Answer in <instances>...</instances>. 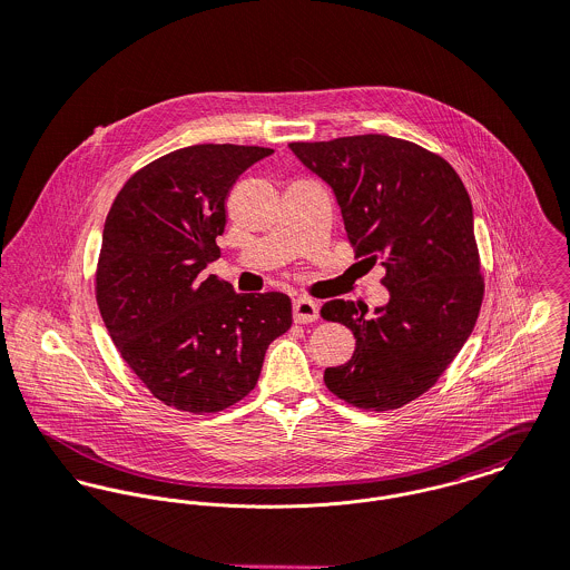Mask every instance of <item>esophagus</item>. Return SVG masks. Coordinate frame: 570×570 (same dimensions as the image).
I'll list each match as a JSON object with an SVG mask.
<instances>
[{
	"label": "esophagus",
	"instance_id": "34e87169",
	"mask_svg": "<svg viewBox=\"0 0 570 570\" xmlns=\"http://www.w3.org/2000/svg\"><path fill=\"white\" fill-rule=\"evenodd\" d=\"M293 318L297 323H311L318 318V304L308 297H297L293 302Z\"/></svg>",
	"mask_w": 570,
	"mask_h": 570
}]
</instances>
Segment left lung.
I'll return each instance as SVG.
<instances>
[{"mask_svg": "<svg viewBox=\"0 0 570 570\" xmlns=\"http://www.w3.org/2000/svg\"><path fill=\"white\" fill-rule=\"evenodd\" d=\"M288 148L330 186L356 257L380 259L386 271L389 302L374 315L354 302L323 304V318L347 325L356 338L352 358L325 370V386L358 409H400L438 382L481 311L468 190L440 155L389 135Z\"/></svg>", "mask_w": 570, "mask_h": 570, "instance_id": "8db88e82", "label": "left lung"}]
</instances>
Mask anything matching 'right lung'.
Instances as JSON below:
<instances>
[{"instance_id":"1","label":"right lung","mask_w":570,"mask_h":570,"mask_svg":"<svg viewBox=\"0 0 570 570\" xmlns=\"http://www.w3.org/2000/svg\"><path fill=\"white\" fill-rule=\"evenodd\" d=\"M271 153L236 144L175 150L135 173L105 220L100 315L137 379L179 411L216 413L243 400L268 345L293 323L284 293L243 295L200 275L220 255L234 184Z\"/></svg>"}]
</instances>
